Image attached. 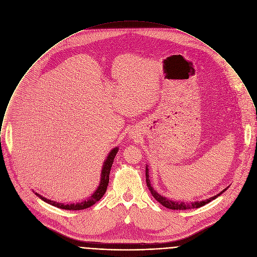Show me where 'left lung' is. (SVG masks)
<instances>
[{
	"label": "left lung",
	"instance_id": "obj_1",
	"mask_svg": "<svg viewBox=\"0 0 257 257\" xmlns=\"http://www.w3.org/2000/svg\"><path fill=\"white\" fill-rule=\"evenodd\" d=\"M146 183H147L148 189L150 190V192H151L152 196L156 199V201H158L161 205H164L165 207L170 208V209H191V208H198V207H201V206H203V205L208 204L209 202L213 201V200L216 199L217 197H219L222 193H224V192L228 189V187H227V188H225L224 190H222L220 193H218L217 195H215V196H213V197H211V198H209V199L201 201V202H200V201H197V202H193V203H192V202L187 203V202L173 201V200H170V199H168V198H166V197L161 196L159 193H157L154 189H153V187L151 186V182H150V180H149V169H148V166L146 167Z\"/></svg>",
	"mask_w": 257,
	"mask_h": 257
}]
</instances>
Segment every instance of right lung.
Here are the masks:
<instances>
[{
    "mask_svg": "<svg viewBox=\"0 0 257 257\" xmlns=\"http://www.w3.org/2000/svg\"><path fill=\"white\" fill-rule=\"evenodd\" d=\"M118 149H119L118 147H115L109 152V154L107 155V157H106V159L103 163L100 184L97 187L96 191L92 194V196L89 197L86 201H83L81 203H76V204H67V205H65V204H61V203H57V202H54L52 200H49V199L41 196L38 193H35V192L34 193L39 198H41V200H43L44 202L53 205V206H56V207H59V208H62V209H67V210H80V209H84V208H87V207L94 205L96 202H98L102 198L106 190H107V186H108V183H109V174H110V171H111L112 164L114 162V158L118 152Z\"/></svg>",
    "mask_w": 257,
    "mask_h": 257,
    "instance_id": "right-lung-1",
    "label": "right lung"
}]
</instances>
